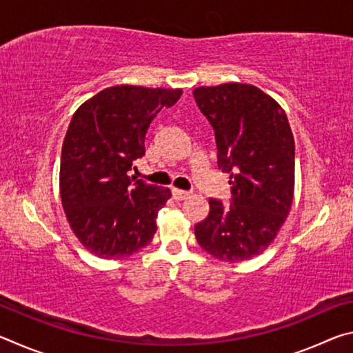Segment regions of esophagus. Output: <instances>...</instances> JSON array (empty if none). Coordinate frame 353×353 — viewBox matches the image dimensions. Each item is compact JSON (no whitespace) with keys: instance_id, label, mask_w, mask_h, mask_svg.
<instances>
[{"instance_id":"34e87169","label":"esophagus","mask_w":353,"mask_h":353,"mask_svg":"<svg viewBox=\"0 0 353 353\" xmlns=\"http://www.w3.org/2000/svg\"><path fill=\"white\" fill-rule=\"evenodd\" d=\"M188 196H190V191L172 188V198H174L176 201H183V199H187Z\"/></svg>"}]
</instances>
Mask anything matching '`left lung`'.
I'll return each instance as SVG.
<instances>
[{"instance_id": "obj_1", "label": "left lung", "mask_w": 353, "mask_h": 353, "mask_svg": "<svg viewBox=\"0 0 353 353\" xmlns=\"http://www.w3.org/2000/svg\"><path fill=\"white\" fill-rule=\"evenodd\" d=\"M214 129L218 166L230 174L232 204L208 199L194 225L199 246L236 263L265 252L276 240L294 198V137L276 99L250 83L227 82L193 90Z\"/></svg>"}]
</instances>
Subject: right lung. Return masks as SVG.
<instances>
[{"label": "right lung", "instance_id": "right-lung-1", "mask_svg": "<svg viewBox=\"0 0 353 353\" xmlns=\"http://www.w3.org/2000/svg\"><path fill=\"white\" fill-rule=\"evenodd\" d=\"M181 94L123 83L87 99L71 118L59 174L62 207L77 240L99 259H126L152 241L171 191L132 183L128 171L145 155L149 124Z\"/></svg>", "mask_w": 353, "mask_h": 353}]
</instances>
